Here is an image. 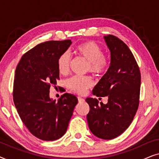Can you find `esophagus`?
<instances>
[{
	"mask_svg": "<svg viewBox=\"0 0 159 159\" xmlns=\"http://www.w3.org/2000/svg\"><path fill=\"white\" fill-rule=\"evenodd\" d=\"M77 99H78V102H79V103H82V102L84 101V100L80 97H78Z\"/></svg>",
	"mask_w": 159,
	"mask_h": 159,
	"instance_id": "esophagus-1",
	"label": "esophagus"
}]
</instances>
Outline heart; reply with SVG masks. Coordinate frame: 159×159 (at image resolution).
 I'll list each match as a JSON object with an SVG mask.
<instances>
[{
  "instance_id": "b5f03b06",
  "label": "heart",
  "mask_w": 159,
  "mask_h": 159,
  "mask_svg": "<svg viewBox=\"0 0 159 159\" xmlns=\"http://www.w3.org/2000/svg\"><path fill=\"white\" fill-rule=\"evenodd\" d=\"M76 53L88 61L87 71L96 75L105 72L108 66V61L103 56V50L97 43L88 41L76 48ZM70 66V56L65 52L58 58L57 67L60 74L65 75L69 71ZM93 81L89 77L75 76L66 81L69 90L80 95H83L88 89L93 86Z\"/></svg>"
}]
</instances>
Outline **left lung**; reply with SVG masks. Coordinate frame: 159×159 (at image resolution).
Returning <instances> with one entry per match:
<instances>
[{
    "mask_svg": "<svg viewBox=\"0 0 159 159\" xmlns=\"http://www.w3.org/2000/svg\"><path fill=\"white\" fill-rule=\"evenodd\" d=\"M111 53L109 68L93 90V95L108 98L103 104L88 98L87 115L92 133L103 140H111L129 127L139 106L141 76L135 58L122 40L112 34L104 36Z\"/></svg>",
    "mask_w": 159,
    "mask_h": 159,
    "instance_id": "left-lung-1",
    "label": "left lung"
}]
</instances>
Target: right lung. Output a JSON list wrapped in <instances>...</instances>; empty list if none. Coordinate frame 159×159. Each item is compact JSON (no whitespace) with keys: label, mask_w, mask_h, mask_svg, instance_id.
Returning <instances> with one entry per match:
<instances>
[{"label":"right lung","mask_w":159,"mask_h":159,"mask_svg":"<svg viewBox=\"0 0 159 159\" xmlns=\"http://www.w3.org/2000/svg\"><path fill=\"white\" fill-rule=\"evenodd\" d=\"M71 40L47 41L24 54L15 71L14 105L29 131L40 140L53 141L66 133L77 98L64 93L58 101L50 98V88L59 79L58 58Z\"/></svg>","instance_id":"right-lung-1"}]
</instances>
